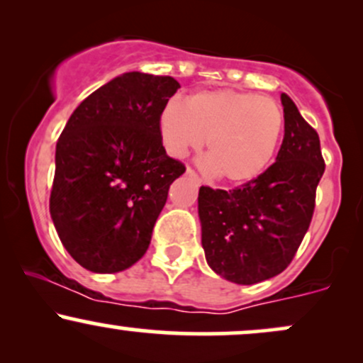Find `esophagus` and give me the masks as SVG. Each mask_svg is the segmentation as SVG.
<instances>
[{
    "mask_svg": "<svg viewBox=\"0 0 363 363\" xmlns=\"http://www.w3.org/2000/svg\"><path fill=\"white\" fill-rule=\"evenodd\" d=\"M186 174H187V176L194 177V179H196V182H198V184H199V186H201V184H203V179H201V177H199V176H198V174H196V172H194V170H193V169H191V167H187V170H186Z\"/></svg>",
    "mask_w": 363,
    "mask_h": 363,
    "instance_id": "obj_1",
    "label": "esophagus"
}]
</instances>
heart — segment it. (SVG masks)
I'll return each instance as SVG.
<instances>
[{
	"instance_id": "obj_1",
	"label": "heart",
	"mask_w": 363,
	"mask_h": 363,
	"mask_svg": "<svg viewBox=\"0 0 363 363\" xmlns=\"http://www.w3.org/2000/svg\"><path fill=\"white\" fill-rule=\"evenodd\" d=\"M283 124V112L273 99L228 89L198 91L186 104L174 99L158 118L170 155L182 158L198 152L208 140L205 169L230 184L251 182L269 167Z\"/></svg>"
}]
</instances>
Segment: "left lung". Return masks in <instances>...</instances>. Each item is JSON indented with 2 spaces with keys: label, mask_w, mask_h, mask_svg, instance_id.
Listing matches in <instances>:
<instances>
[{
  "label": "left lung",
  "mask_w": 363,
  "mask_h": 363,
  "mask_svg": "<svg viewBox=\"0 0 363 363\" xmlns=\"http://www.w3.org/2000/svg\"><path fill=\"white\" fill-rule=\"evenodd\" d=\"M285 136L277 162L234 189L199 187L201 244L210 268L225 280L254 285L290 264L315 208L324 158L319 135L281 94Z\"/></svg>",
  "instance_id": "obj_1"
}]
</instances>
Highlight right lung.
<instances>
[{"instance_id":"add662e5","label":"right lung","mask_w":363,"mask_h":363,"mask_svg":"<svg viewBox=\"0 0 363 363\" xmlns=\"http://www.w3.org/2000/svg\"><path fill=\"white\" fill-rule=\"evenodd\" d=\"M177 89L172 77L124 73L90 94L62 129L49 210L83 268L123 272L147 252L169 187L186 172L158 128Z\"/></svg>"}]
</instances>
